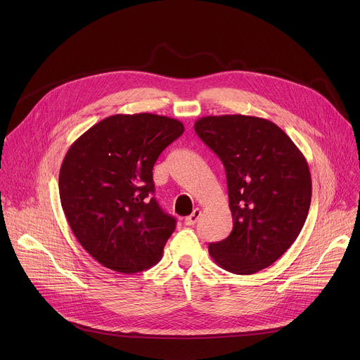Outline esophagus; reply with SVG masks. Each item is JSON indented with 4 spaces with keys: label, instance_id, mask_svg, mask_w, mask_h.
Instances as JSON below:
<instances>
[{
    "label": "esophagus",
    "instance_id": "34e87169",
    "mask_svg": "<svg viewBox=\"0 0 360 360\" xmlns=\"http://www.w3.org/2000/svg\"><path fill=\"white\" fill-rule=\"evenodd\" d=\"M199 217H200V210H199V208L193 210V212H192L189 217H186V218H185V225H188V226L195 225V224L198 222Z\"/></svg>",
    "mask_w": 360,
    "mask_h": 360
}]
</instances>
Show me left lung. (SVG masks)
I'll return each mask as SVG.
<instances>
[{
  "instance_id": "left-lung-1",
  "label": "left lung",
  "mask_w": 360,
  "mask_h": 360,
  "mask_svg": "<svg viewBox=\"0 0 360 360\" xmlns=\"http://www.w3.org/2000/svg\"><path fill=\"white\" fill-rule=\"evenodd\" d=\"M193 128L225 167L233 221L226 239L210 243V255L236 275L271 266L309 212L312 179L303 153L278 125L258 117L210 115Z\"/></svg>"
}]
</instances>
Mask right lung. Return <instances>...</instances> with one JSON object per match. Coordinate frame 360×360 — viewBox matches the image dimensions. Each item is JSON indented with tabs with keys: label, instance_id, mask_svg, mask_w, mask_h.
Returning a JSON list of instances; mask_svg holds the SVG:
<instances>
[{
	"label": "right lung",
	"instance_id": "obj_1",
	"mask_svg": "<svg viewBox=\"0 0 360 360\" xmlns=\"http://www.w3.org/2000/svg\"><path fill=\"white\" fill-rule=\"evenodd\" d=\"M184 131L174 118L118 114L70 146L60 169L61 205L75 238L101 265L129 275L161 261L176 221L150 198L152 169Z\"/></svg>",
	"mask_w": 360,
	"mask_h": 360
}]
</instances>
